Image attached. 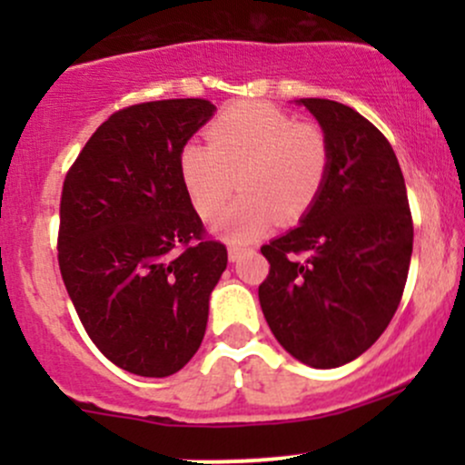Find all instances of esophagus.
Returning <instances> with one entry per match:
<instances>
[{
  "label": "esophagus",
  "instance_id": "obj_1",
  "mask_svg": "<svg viewBox=\"0 0 465 465\" xmlns=\"http://www.w3.org/2000/svg\"><path fill=\"white\" fill-rule=\"evenodd\" d=\"M242 251H244V249L240 247V244H229V249H227L229 260H232V262H236L240 255H242Z\"/></svg>",
  "mask_w": 465,
  "mask_h": 465
}]
</instances>
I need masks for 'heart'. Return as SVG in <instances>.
I'll list each match as a JSON object with an SVG mask.
<instances>
[{
    "label": "heart",
    "instance_id": "obj_1",
    "mask_svg": "<svg viewBox=\"0 0 465 465\" xmlns=\"http://www.w3.org/2000/svg\"><path fill=\"white\" fill-rule=\"evenodd\" d=\"M330 168L332 146L322 126L255 100L229 104L207 126V142L185 143L179 154L181 181L203 221L221 214L236 185L242 188L216 223L236 242L275 221H302L322 196Z\"/></svg>",
    "mask_w": 465,
    "mask_h": 465
}]
</instances>
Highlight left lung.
Listing matches in <instances>:
<instances>
[{
  "mask_svg": "<svg viewBox=\"0 0 465 465\" xmlns=\"http://www.w3.org/2000/svg\"><path fill=\"white\" fill-rule=\"evenodd\" d=\"M332 146L328 183L302 225L264 244L271 269L258 288L271 332L319 370L370 350L407 284L413 218L391 143L359 111L302 98Z\"/></svg>",
  "mask_w": 465,
  "mask_h": 465,
  "instance_id": "obj_1",
  "label": "left lung"
}]
</instances>
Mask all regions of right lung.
Listing matches in <instances>:
<instances>
[{"label":"right lung","instance_id":"right-lung-1","mask_svg":"<svg viewBox=\"0 0 465 465\" xmlns=\"http://www.w3.org/2000/svg\"><path fill=\"white\" fill-rule=\"evenodd\" d=\"M216 106L154 100L115 111L67 170L58 266L89 339L137 376L199 350L227 247L207 236L179 174L181 148Z\"/></svg>","mask_w":465,"mask_h":465}]
</instances>
